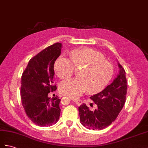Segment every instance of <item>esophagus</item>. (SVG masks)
Returning <instances> with one entry per match:
<instances>
[{"mask_svg":"<svg viewBox=\"0 0 148 148\" xmlns=\"http://www.w3.org/2000/svg\"><path fill=\"white\" fill-rule=\"evenodd\" d=\"M73 102L77 104V105L78 106H80L81 104L82 103V100H77V99H73Z\"/></svg>","mask_w":148,"mask_h":148,"instance_id":"obj_1","label":"esophagus"}]
</instances>
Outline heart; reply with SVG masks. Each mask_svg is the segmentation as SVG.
I'll use <instances>...</instances> for the list:
<instances>
[{
  "instance_id": "b5f03b06",
  "label": "heart",
  "mask_w": 148,
  "mask_h": 148,
  "mask_svg": "<svg viewBox=\"0 0 148 148\" xmlns=\"http://www.w3.org/2000/svg\"><path fill=\"white\" fill-rule=\"evenodd\" d=\"M70 57L71 60L61 55L54 64L56 74L62 79L71 77L75 68H80L78 78L67 79L60 84V92L64 95L76 99L86 90L89 93H98L106 87L113 77L112 64L102 53L94 49H74Z\"/></svg>"
}]
</instances>
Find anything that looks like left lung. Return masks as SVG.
Listing matches in <instances>:
<instances>
[{"instance_id": "8db88e82", "label": "left lung", "mask_w": 148, "mask_h": 148, "mask_svg": "<svg viewBox=\"0 0 148 148\" xmlns=\"http://www.w3.org/2000/svg\"><path fill=\"white\" fill-rule=\"evenodd\" d=\"M119 73L113 82L102 92L90 97L97 105L91 110L83 103L79 107L81 124L88 129L101 130L110 125L117 117L125 102L127 80L124 68L118 63Z\"/></svg>"}]
</instances>
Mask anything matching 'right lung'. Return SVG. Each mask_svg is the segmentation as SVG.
I'll return each mask as SVG.
<instances>
[{
  "instance_id": "add662e5",
  "label": "right lung",
  "mask_w": 148,
  "mask_h": 148,
  "mask_svg": "<svg viewBox=\"0 0 148 148\" xmlns=\"http://www.w3.org/2000/svg\"><path fill=\"white\" fill-rule=\"evenodd\" d=\"M60 42L47 47L29 62L21 78V97L26 114L39 126H51L60 119L61 100L48 95L56 90L53 85L54 64L61 54Z\"/></svg>"
}]
</instances>
